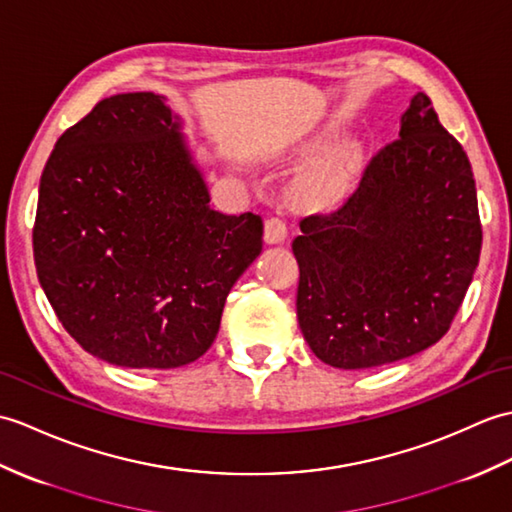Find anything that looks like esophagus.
I'll use <instances>...</instances> for the list:
<instances>
[{"label":"esophagus","instance_id":"obj_1","mask_svg":"<svg viewBox=\"0 0 512 512\" xmlns=\"http://www.w3.org/2000/svg\"><path fill=\"white\" fill-rule=\"evenodd\" d=\"M285 235H288V227H285V222L281 218H268L264 222V237L268 244H281L285 240Z\"/></svg>","mask_w":512,"mask_h":512}]
</instances>
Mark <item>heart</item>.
<instances>
[{
	"mask_svg": "<svg viewBox=\"0 0 512 512\" xmlns=\"http://www.w3.org/2000/svg\"><path fill=\"white\" fill-rule=\"evenodd\" d=\"M327 146V139H318L312 150ZM358 176V154L351 148H336L320 157L305 174L303 187L318 202H334L349 192Z\"/></svg>",
	"mask_w": 512,
	"mask_h": 512,
	"instance_id": "heart-1",
	"label": "heart"
}]
</instances>
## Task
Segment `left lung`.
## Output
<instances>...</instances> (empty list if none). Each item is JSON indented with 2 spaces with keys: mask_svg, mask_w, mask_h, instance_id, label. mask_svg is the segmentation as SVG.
I'll use <instances>...</instances> for the list:
<instances>
[{
  "mask_svg": "<svg viewBox=\"0 0 512 512\" xmlns=\"http://www.w3.org/2000/svg\"><path fill=\"white\" fill-rule=\"evenodd\" d=\"M296 316L318 360L373 368L441 340L478 268L482 224L467 152L425 93L329 213L301 220Z\"/></svg>",
  "mask_w": 512,
  "mask_h": 512,
  "instance_id": "left-lung-1",
  "label": "left lung"
}]
</instances>
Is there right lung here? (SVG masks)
I'll return each mask as SVG.
<instances>
[{"mask_svg":"<svg viewBox=\"0 0 512 512\" xmlns=\"http://www.w3.org/2000/svg\"><path fill=\"white\" fill-rule=\"evenodd\" d=\"M255 213L224 216L159 95L117 93L58 137L39 185L34 264L82 349L176 368L218 336L233 283L261 253Z\"/></svg>","mask_w":512,"mask_h":512,"instance_id":"add662e5","label":"right lung"}]
</instances>
